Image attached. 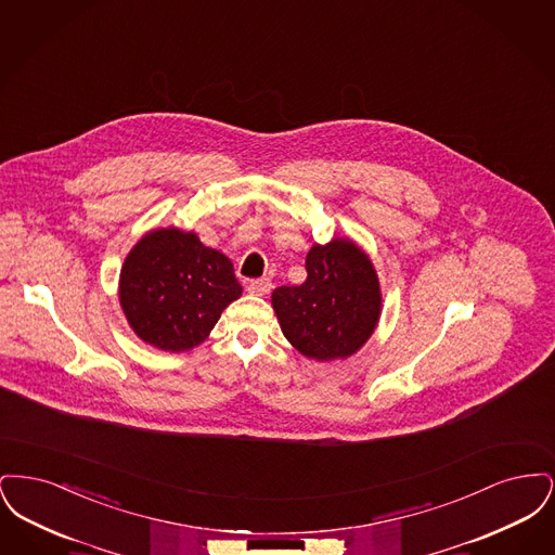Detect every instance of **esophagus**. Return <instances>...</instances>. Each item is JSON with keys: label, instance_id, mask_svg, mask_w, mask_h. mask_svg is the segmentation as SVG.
I'll use <instances>...</instances> for the list:
<instances>
[{"label": "esophagus", "instance_id": "esophagus-1", "mask_svg": "<svg viewBox=\"0 0 555 555\" xmlns=\"http://www.w3.org/2000/svg\"><path fill=\"white\" fill-rule=\"evenodd\" d=\"M272 289V283L268 281V279H256V281H251L249 285H247V291L251 293V295H268Z\"/></svg>", "mask_w": 555, "mask_h": 555}]
</instances>
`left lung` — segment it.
Masks as SVG:
<instances>
[{
    "label": "left lung",
    "instance_id": "8db88e82",
    "mask_svg": "<svg viewBox=\"0 0 555 555\" xmlns=\"http://www.w3.org/2000/svg\"><path fill=\"white\" fill-rule=\"evenodd\" d=\"M306 270L308 279L299 287L272 291L281 331L310 360H345L362 349L378 324V274L369 254L345 237L312 245Z\"/></svg>",
    "mask_w": 555,
    "mask_h": 555
}]
</instances>
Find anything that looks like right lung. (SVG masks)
<instances>
[{"label": "right lung", "instance_id": "1", "mask_svg": "<svg viewBox=\"0 0 555 555\" xmlns=\"http://www.w3.org/2000/svg\"><path fill=\"white\" fill-rule=\"evenodd\" d=\"M241 293L233 262L177 227L139 238L118 281L120 308L134 335L170 353L204 344Z\"/></svg>", "mask_w": 555, "mask_h": 555}]
</instances>
